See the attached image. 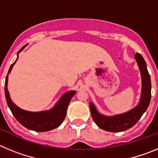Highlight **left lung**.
I'll return each instance as SVG.
<instances>
[{
  "label": "left lung",
  "instance_id": "1",
  "mask_svg": "<svg viewBox=\"0 0 158 158\" xmlns=\"http://www.w3.org/2000/svg\"><path fill=\"white\" fill-rule=\"evenodd\" d=\"M135 59L139 64V67L142 75V95L139 104L131 111L123 114L116 115L112 117L103 115L96 111L93 103H90V111L92 117L96 124L101 129L110 132H120L127 131L140 119L150 104L151 99V81L150 76L148 73L145 60L140 54L137 53L135 55Z\"/></svg>",
  "mask_w": 158,
  "mask_h": 158
}]
</instances>
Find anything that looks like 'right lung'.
Masks as SVG:
<instances>
[{
    "label": "right lung",
    "instance_id": "add662e5",
    "mask_svg": "<svg viewBox=\"0 0 158 158\" xmlns=\"http://www.w3.org/2000/svg\"><path fill=\"white\" fill-rule=\"evenodd\" d=\"M23 48H24V47H22L18 51V54ZM15 63H16V62L11 65L10 68L8 69V75L11 72L12 66ZM8 75L5 78V98H6L7 104H8V107L10 108L12 115L15 116L16 120L19 123L22 124L23 127H25L27 129L38 131V132L51 131L54 128H57L62 124L64 118H65V115H66L67 107L69 105V101L71 100L72 97L74 96L75 91H69L65 93L52 109L49 110V111H40V112H31V111L22 110L21 108H19L17 106L15 105L11 100L9 93L8 91V87H7V85H8V84H7L8 83Z\"/></svg>",
    "mask_w": 158,
    "mask_h": 158
}]
</instances>
